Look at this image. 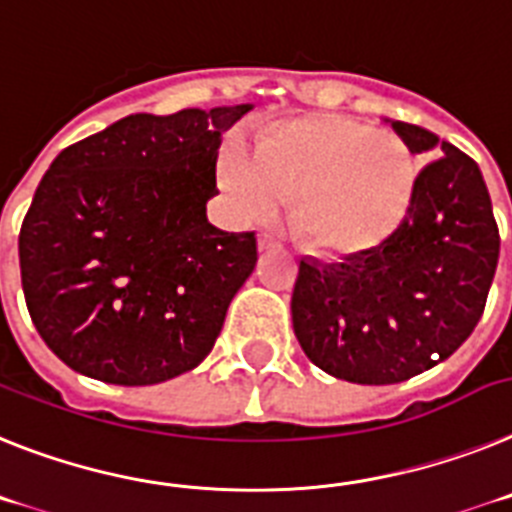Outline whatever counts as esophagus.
I'll list each match as a JSON object with an SVG mask.
<instances>
[{"mask_svg":"<svg viewBox=\"0 0 512 512\" xmlns=\"http://www.w3.org/2000/svg\"><path fill=\"white\" fill-rule=\"evenodd\" d=\"M275 247H278V239H275L270 231H262V234H260V250L270 252V250H275Z\"/></svg>","mask_w":512,"mask_h":512,"instance_id":"esophagus-1","label":"esophagus"}]
</instances>
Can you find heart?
Masks as SVG:
<instances>
[{
  "label": "heart",
  "mask_w": 512,
  "mask_h": 512,
  "mask_svg": "<svg viewBox=\"0 0 512 512\" xmlns=\"http://www.w3.org/2000/svg\"><path fill=\"white\" fill-rule=\"evenodd\" d=\"M221 180L250 219L293 198L291 229L319 255H355L391 237L412 203L417 162L397 136L342 118L275 126L252 159H226Z\"/></svg>",
  "instance_id": "obj_1"
}]
</instances>
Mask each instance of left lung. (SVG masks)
<instances>
[{"instance_id": "1", "label": "left lung", "mask_w": 512, "mask_h": 512, "mask_svg": "<svg viewBox=\"0 0 512 512\" xmlns=\"http://www.w3.org/2000/svg\"><path fill=\"white\" fill-rule=\"evenodd\" d=\"M391 128L412 154H441L417 175L407 216L335 265L301 260L291 296L309 361L353 384H399L456 353L482 317L500 257L477 162L420 126Z\"/></svg>"}]
</instances>
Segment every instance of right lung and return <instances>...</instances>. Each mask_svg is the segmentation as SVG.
Here are the masks:
<instances>
[{
	"label": "right lung",
	"instance_id": "right-lung-1",
	"mask_svg": "<svg viewBox=\"0 0 512 512\" xmlns=\"http://www.w3.org/2000/svg\"><path fill=\"white\" fill-rule=\"evenodd\" d=\"M252 105L128 115L53 159L20 229L25 304L74 371L175 379L211 353L255 270V231L216 229L221 136Z\"/></svg>",
	"mask_w": 512,
	"mask_h": 512
}]
</instances>
